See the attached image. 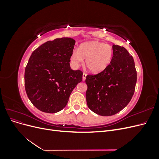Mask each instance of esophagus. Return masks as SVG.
<instances>
[{"instance_id":"obj_1","label":"esophagus","mask_w":159,"mask_h":159,"mask_svg":"<svg viewBox=\"0 0 159 159\" xmlns=\"http://www.w3.org/2000/svg\"><path fill=\"white\" fill-rule=\"evenodd\" d=\"M86 76H87V74H86L85 73H84V74H83V76H82V78H83V81H85V78H86Z\"/></svg>"}]
</instances>
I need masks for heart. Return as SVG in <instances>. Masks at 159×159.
<instances>
[{
  "label": "heart",
  "instance_id": "obj_1",
  "mask_svg": "<svg viewBox=\"0 0 159 159\" xmlns=\"http://www.w3.org/2000/svg\"><path fill=\"white\" fill-rule=\"evenodd\" d=\"M113 49L111 46L99 41H90L81 44L78 51L71 55V61L75 66L82 64L85 59V65L92 73L98 74L106 69L111 62Z\"/></svg>",
  "mask_w": 159,
  "mask_h": 159
}]
</instances>
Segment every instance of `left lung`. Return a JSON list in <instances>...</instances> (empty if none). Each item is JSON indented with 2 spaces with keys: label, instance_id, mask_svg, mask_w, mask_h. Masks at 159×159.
I'll use <instances>...</instances> for the list:
<instances>
[{
  "label": "left lung",
  "instance_id": "8db88e82",
  "mask_svg": "<svg viewBox=\"0 0 159 159\" xmlns=\"http://www.w3.org/2000/svg\"><path fill=\"white\" fill-rule=\"evenodd\" d=\"M110 64L96 75H88L85 83L88 107L102 116H111L125 107L132 99L137 82L133 57L123 46L113 45Z\"/></svg>",
  "mask_w": 159,
  "mask_h": 159
}]
</instances>
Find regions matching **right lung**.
<instances>
[{
	"instance_id": "right-lung-1",
	"label": "right lung",
	"mask_w": 159,
	"mask_h": 159,
	"mask_svg": "<svg viewBox=\"0 0 159 159\" xmlns=\"http://www.w3.org/2000/svg\"><path fill=\"white\" fill-rule=\"evenodd\" d=\"M75 41L71 38L48 41L34 51L25 68L26 92L32 103L42 112L63 109L70 95L82 81V71L70 66Z\"/></svg>"
}]
</instances>
